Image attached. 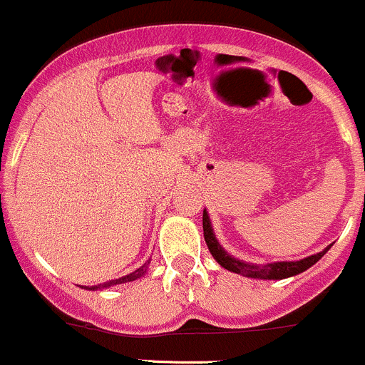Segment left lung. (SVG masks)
Returning a JSON list of instances; mask_svg holds the SVG:
<instances>
[{
  "instance_id": "1",
  "label": "left lung",
  "mask_w": 365,
  "mask_h": 365,
  "mask_svg": "<svg viewBox=\"0 0 365 365\" xmlns=\"http://www.w3.org/2000/svg\"><path fill=\"white\" fill-rule=\"evenodd\" d=\"M202 230H205V240L206 246H208L210 253H212L213 259L228 272L239 273V275L250 277V279H260V280H282L287 277H295L299 273L306 272L313 264L319 262L324 255L327 253V248H324L322 252L315 253V255H309L306 259L300 260H280V262H267V264H253V262H244V260L235 259L233 255H230L226 250L222 248L217 240L215 232H213L212 220H210L208 212H202Z\"/></svg>"
}]
</instances>
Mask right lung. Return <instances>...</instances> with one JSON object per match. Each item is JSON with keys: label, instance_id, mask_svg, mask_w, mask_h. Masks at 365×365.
<instances>
[{"label": "right lung", "instance_id": "1", "mask_svg": "<svg viewBox=\"0 0 365 365\" xmlns=\"http://www.w3.org/2000/svg\"><path fill=\"white\" fill-rule=\"evenodd\" d=\"M148 264H143L139 269H135V272L128 273V275L125 277H119V279H113V280H108V282L105 284H98V286H83L85 289H90V292H98V289H106V287H112V286H117V284H125V282H132V280H137V279H141V277H145V273L148 272Z\"/></svg>", "mask_w": 365, "mask_h": 365}]
</instances>
